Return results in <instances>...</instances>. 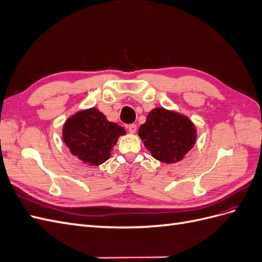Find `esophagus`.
Instances as JSON below:
<instances>
[{"mask_svg":"<svg viewBox=\"0 0 262 262\" xmlns=\"http://www.w3.org/2000/svg\"><path fill=\"white\" fill-rule=\"evenodd\" d=\"M128 129H129L130 133H136L137 132V124H134V123L129 124L128 125Z\"/></svg>","mask_w":262,"mask_h":262,"instance_id":"obj_1","label":"esophagus"}]
</instances>
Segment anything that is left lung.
Wrapping results in <instances>:
<instances>
[{"mask_svg": "<svg viewBox=\"0 0 262 262\" xmlns=\"http://www.w3.org/2000/svg\"><path fill=\"white\" fill-rule=\"evenodd\" d=\"M139 136L154 158L167 164L181 161L196 139L194 125L187 117L164 108H155L148 114Z\"/></svg>", "mask_w": 262, "mask_h": 262, "instance_id": "obj_1", "label": "left lung"}]
</instances>
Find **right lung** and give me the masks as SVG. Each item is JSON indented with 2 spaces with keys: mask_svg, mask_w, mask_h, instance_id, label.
Returning a JSON list of instances; mask_svg holds the SVG:
<instances>
[{
  "mask_svg": "<svg viewBox=\"0 0 262 262\" xmlns=\"http://www.w3.org/2000/svg\"><path fill=\"white\" fill-rule=\"evenodd\" d=\"M123 134L122 126L109 122L98 109L91 108L68 119L62 138L71 153L84 164L94 166L108 160L110 150Z\"/></svg>",
  "mask_w": 262,
  "mask_h": 262,
  "instance_id": "1",
  "label": "right lung"
}]
</instances>
